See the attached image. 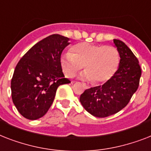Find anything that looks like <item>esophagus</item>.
<instances>
[{
    "label": "esophagus",
    "mask_w": 151,
    "mask_h": 151,
    "mask_svg": "<svg viewBox=\"0 0 151 151\" xmlns=\"http://www.w3.org/2000/svg\"><path fill=\"white\" fill-rule=\"evenodd\" d=\"M84 87H85V88H89V87L88 85H85V84H84Z\"/></svg>",
    "instance_id": "34e87169"
}]
</instances>
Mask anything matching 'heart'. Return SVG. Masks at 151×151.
Segmentation results:
<instances>
[{"label":"heart","instance_id":"obj_1","mask_svg":"<svg viewBox=\"0 0 151 151\" xmlns=\"http://www.w3.org/2000/svg\"><path fill=\"white\" fill-rule=\"evenodd\" d=\"M120 56L115 46L81 42L72 48L71 52L61 55L60 65L67 78H73L79 70H86L81 75L82 79L92 81L95 84L111 79L118 69Z\"/></svg>","mask_w":151,"mask_h":151}]
</instances>
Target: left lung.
Returning a JSON list of instances; mask_svg holds the SVG:
<instances>
[{
    "mask_svg": "<svg viewBox=\"0 0 151 151\" xmlns=\"http://www.w3.org/2000/svg\"><path fill=\"white\" fill-rule=\"evenodd\" d=\"M120 56L118 70L103 85L84 91L80 101L87 111L99 118L117 113L125 108L139 87L141 68L139 61L126 44L113 40Z\"/></svg>",
    "mask_w": 151,
    "mask_h": 151,
    "instance_id": "1",
    "label": "left lung"
}]
</instances>
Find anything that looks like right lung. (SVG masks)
<instances>
[{
    "label": "right lung",
    "mask_w": 151,
    "mask_h": 151,
    "mask_svg": "<svg viewBox=\"0 0 151 151\" xmlns=\"http://www.w3.org/2000/svg\"><path fill=\"white\" fill-rule=\"evenodd\" d=\"M69 38L53 34L34 45L14 69L11 82L13 103L24 118L35 120L48 111L60 85L69 84L60 65Z\"/></svg>",
    "instance_id": "1"
}]
</instances>
